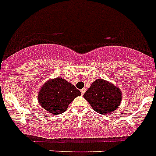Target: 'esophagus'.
<instances>
[{
  "label": "esophagus",
  "instance_id": "obj_1",
  "mask_svg": "<svg viewBox=\"0 0 156 156\" xmlns=\"http://www.w3.org/2000/svg\"><path fill=\"white\" fill-rule=\"evenodd\" d=\"M80 92H81V94H82V95H83L84 93L86 92V89H85V88H83V89H81L80 90Z\"/></svg>",
  "mask_w": 156,
  "mask_h": 156
}]
</instances>
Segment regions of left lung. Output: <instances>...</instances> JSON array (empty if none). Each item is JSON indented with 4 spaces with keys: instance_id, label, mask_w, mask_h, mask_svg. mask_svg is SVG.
Here are the masks:
<instances>
[{
    "instance_id": "8db88e82",
    "label": "left lung",
    "mask_w": 156,
    "mask_h": 156,
    "mask_svg": "<svg viewBox=\"0 0 156 156\" xmlns=\"http://www.w3.org/2000/svg\"><path fill=\"white\" fill-rule=\"evenodd\" d=\"M83 97L96 112L107 114L119 107L121 92L119 88L108 81L98 79L91 84Z\"/></svg>"
}]
</instances>
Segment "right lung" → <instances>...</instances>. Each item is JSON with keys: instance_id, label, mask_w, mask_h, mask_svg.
Returning <instances> with one entry per match:
<instances>
[{"instance_id": "1", "label": "right lung", "mask_w": 156, "mask_h": 156, "mask_svg": "<svg viewBox=\"0 0 156 156\" xmlns=\"http://www.w3.org/2000/svg\"><path fill=\"white\" fill-rule=\"evenodd\" d=\"M80 95V91L73 84L58 77L42 86L38 98L44 109L52 114H58L65 112L69 104Z\"/></svg>"}]
</instances>
